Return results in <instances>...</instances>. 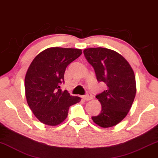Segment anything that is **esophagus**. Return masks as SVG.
<instances>
[{
    "mask_svg": "<svg viewBox=\"0 0 158 158\" xmlns=\"http://www.w3.org/2000/svg\"><path fill=\"white\" fill-rule=\"evenodd\" d=\"M83 100H86V101H88V100H90L92 99L93 96H92V95H91L90 93H87L86 95H84L83 97Z\"/></svg>",
    "mask_w": 158,
    "mask_h": 158,
    "instance_id": "obj_1",
    "label": "esophagus"
}]
</instances>
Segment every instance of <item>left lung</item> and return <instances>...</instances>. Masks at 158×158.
Returning a JSON list of instances; mask_svg holds the SVG:
<instances>
[{
    "mask_svg": "<svg viewBox=\"0 0 158 158\" xmlns=\"http://www.w3.org/2000/svg\"><path fill=\"white\" fill-rule=\"evenodd\" d=\"M88 62L94 68L98 82L107 89L95 96L102 110L92 119L102 127L115 126L127 115L136 94L135 77L128 62L117 52L104 48L83 51Z\"/></svg>",
    "mask_w": 158,
    "mask_h": 158,
    "instance_id": "8db88e82",
    "label": "left lung"
}]
</instances>
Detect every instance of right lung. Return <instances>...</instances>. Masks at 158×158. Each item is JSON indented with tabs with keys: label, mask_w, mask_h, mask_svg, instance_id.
Returning <instances> with one entry per match:
<instances>
[{
	"label": "right lung",
	"mask_w": 158,
	"mask_h": 158,
	"mask_svg": "<svg viewBox=\"0 0 158 158\" xmlns=\"http://www.w3.org/2000/svg\"><path fill=\"white\" fill-rule=\"evenodd\" d=\"M82 54L81 49L50 48L33 59L25 77L26 97L30 108L41 123L48 125L60 124L68 116L69 107L81 98L63 92L67 66Z\"/></svg>",
	"instance_id": "obj_1"
}]
</instances>
